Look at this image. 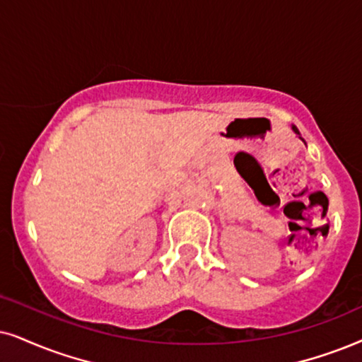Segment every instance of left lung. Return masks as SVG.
<instances>
[{
    "instance_id": "1",
    "label": "left lung",
    "mask_w": 362,
    "mask_h": 362,
    "mask_svg": "<svg viewBox=\"0 0 362 362\" xmlns=\"http://www.w3.org/2000/svg\"><path fill=\"white\" fill-rule=\"evenodd\" d=\"M292 130H294V132H296V134H299V130H297V128H296V127H292Z\"/></svg>"
}]
</instances>
